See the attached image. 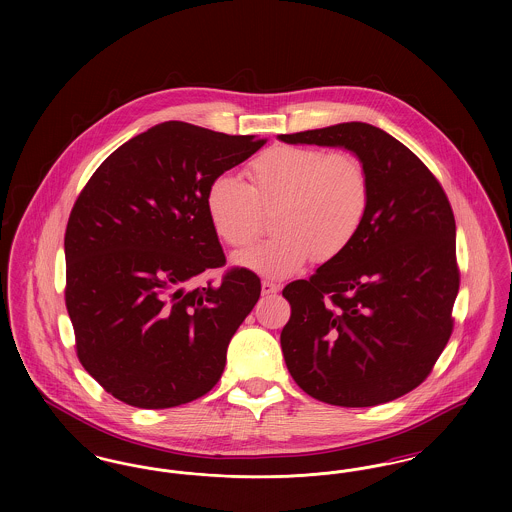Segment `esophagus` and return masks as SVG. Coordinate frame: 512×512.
Instances as JSON below:
<instances>
[{
  "label": "esophagus",
  "instance_id": "34e87169",
  "mask_svg": "<svg viewBox=\"0 0 512 512\" xmlns=\"http://www.w3.org/2000/svg\"><path fill=\"white\" fill-rule=\"evenodd\" d=\"M261 292H263V295H276V293L280 292V286L274 284V282L265 280V282L261 284Z\"/></svg>",
  "mask_w": 512,
  "mask_h": 512
}]
</instances>
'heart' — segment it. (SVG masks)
<instances>
[{
  "mask_svg": "<svg viewBox=\"0 0 512 512\" xmlns=\"http://www.w3.org/2000/svg\"><path fill=\"white\" fill-rule=\"evenodd\" d=\"M249 186L219 174L205 194L209 222L224 244L247 247L261 230V209L278 207L268 242L234 257L238 267L267 278H286L305 267L340 257L359 236L370 201L363 161L349 151L276 146L255 157Z\"/></svg>",
  "mask_w": 512,
  "mask_h": 512,
  "instance_id": "obj_1",
  "label": "heart"
}]
</instances>
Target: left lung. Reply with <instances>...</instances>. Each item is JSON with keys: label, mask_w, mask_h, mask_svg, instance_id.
Instances as JSON below:
<instances>
[{"label": "left lung", "mask_w": 512, "mask_h": 512, "mask_svg": "<svg viewBox=\"0 0 512 512\" xmlns=\"http://www.w3.org/2000/svg\"><path fill=\"white\" fill-rule=\"evenodd\" d=\"M278 140L347 149L370 180L355 242L282 292L292 305L280 334L286 366L301 390L330 405L393 401L424 382L453 330L459 270L447 195L409 147L366 122Z\"/></svg>", "instance_id": "obj_1"}]
</instances>
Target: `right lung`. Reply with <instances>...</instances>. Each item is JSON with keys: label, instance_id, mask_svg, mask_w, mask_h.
I'll use <instances>...</instances> for the list:
<instances>
[{"label": "right lung", "instance_id": "1", "mask_svg": "<svg viewBox=\"0 0 512 512\" xmlns=\"http://www.w3.org/2000/svg\"><path fill=\"white\" fill-rule=\"evenodd\" d=\"M265 140L169 121L115 149L74 203L65 232V301L82 366L138 409H169L213 390L226 349L261 295L226 263L207 211L213 178Z\"/></svg>", "mask_w": 512, "mask_h": 512}]
</instances>
